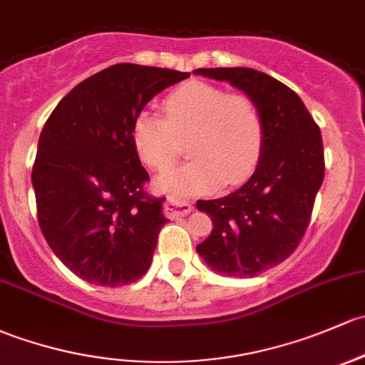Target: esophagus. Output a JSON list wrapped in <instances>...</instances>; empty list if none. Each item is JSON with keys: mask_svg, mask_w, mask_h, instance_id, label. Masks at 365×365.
I'll return each instance as SVG.
<instances>
[{"mask_svg": "<svg viewBox=\"0 0 365 365\" xmlns=\"http://www.w3.org/2000/svg\"><path fill=\"white\" fill-rule=\"evenodd\" d=\"M192 206L187 201H183L182 197H170L166 202V212L170 217H183L190 212Z\"/></svg>", "mask_w": 365, "mask_h": 365, "instance_id": "34e87169", "label": "esophagus"}]
</instances>
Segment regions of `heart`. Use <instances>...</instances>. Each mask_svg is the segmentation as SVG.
I'll use <instances>...</instances> for the list:
<instances>
[{"label":"heart","mask_w":365,"mask_h":365,"mask_svg":"<svg viewBox=\"0 0 365 365\" xmlns=\"http://www.w3.org/2000/svg\"><path fill=\"white\" fill-rule=\"evenodd\" d=\"M163 115L143 110L133 120V145L155 171L170 170L183 143L192 159L164 173L157 185L171 194H208L255 171L264 150L262 110L247 92H227L192 80L163 99Z\"/></svg>","instance_id":"b5f03b06"}]
</instances>
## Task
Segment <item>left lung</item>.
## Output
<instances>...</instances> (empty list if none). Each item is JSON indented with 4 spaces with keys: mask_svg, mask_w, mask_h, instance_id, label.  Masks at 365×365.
Returning <instances> with one entry per match:
<instances>
[{
    "mask_svg": "<svg viewBox=\"0 0 365 365\" xmlns=\"http://www.w3.org/2000/svg\"><path fill=\"white\" fill-rule=\"evenodd\" d=\"M194 73L227 80L259 103L264 150L245 185L224 197L197 201L213 231L197 245L210 267L227 276H257L278 266L301 243L324 182L320 128L295 92L250 68H199Z\"/></svg>",
    "mask_w": 365,
    "mask_h": 365,
    "instance_id": "obj_1",
    "label": "left lung"
}]
</instances>
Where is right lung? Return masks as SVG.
I'll return each mask as SVG.
<instances>
[{
  "mask_svg": "<svg viewBox=\"0 0 365 365\" xmlns=\"http://www.w3.org/2000/svg\"><path fill=\"white\" fill-rule=\"evenodd\" d=\"M190 73L113 64L64 96L45 122L33 164L38 224L61 262L86 282L122 287L148 271L166 218L145 190L150 176L133 120Z\"/></svg>",
  "mask_w": 365,
  "mask_h": 365,
  "instance_id": "right-lung-1",
  "label": "right lung"
}]
</instances>
